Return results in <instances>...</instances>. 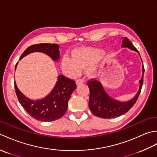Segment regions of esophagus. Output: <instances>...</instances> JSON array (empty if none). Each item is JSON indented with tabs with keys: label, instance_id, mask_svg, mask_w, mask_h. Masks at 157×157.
I'll return each mask as SVG.
<instances>
[{
	"label": "esophagus",
	"instance_id": "34e87169",
	"mask_svg": "<svg viewBox=\"0 0 157 157\" xmlns=\"http://www.w3.org/2000/svg\"><path fill=\"white\" fill-rule=\"evenodd\" d=\"M84 82V80L83 79H78L76 80V84L77 85H79V84H83V83Z\"/></svg>",
	"mask_w": 157,
	"mask_h": 157
}]
</instances>
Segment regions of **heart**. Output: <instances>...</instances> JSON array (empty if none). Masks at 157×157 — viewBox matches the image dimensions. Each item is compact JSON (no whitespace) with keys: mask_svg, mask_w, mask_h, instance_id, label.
Segmentation results:
<instances>
[{"mask_svg":"<svg viewBox=\"0 0 157 157\" xmlns=\"http://www.w3.org/2000/svg\"><path fill=\"white\" fill-rule=\"evenodd\" d=\"M72 57L65 56L62 59V67L71 75H76L81 68L89 67L98 59V52L90 48H79L73 52ZM92 72V69H90Z\"/></svg>","mask_w":157,"mask_h":157,"instance_id":"obj_1","label":"heart"}]
</instances>
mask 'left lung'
Wrapping results in <instances>:
<instances>
[{
    "mask_svg": "<svg viewBox=\"0 0 157 157\" xmlns=\"http://www.w3.org/2000/svg\"><path fill=\"white\" fill-rule=\"evenodd\" d=\"M122 38L123 47H128L131 50L138 52V50L134 47L128 38L122 37ZM142 69V77L140 80V86L138 93L131 101L125 102L117 101L110 98L105 93L101 83L94 78L89 79L87 84L90 89L89 108L90 111L94 115L104 119L117 117L128 112L134 105L140 94L143 81H144L143 76L144 73V67L143 64Z\"/></svg>",
    "mask_w": 157,
    "mask_h": 157,
    "instance_id": "8db88e82",
    "label": "left lung"
}]
</instances>
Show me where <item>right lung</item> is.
Wrapping results in <instances>:
<instances>
[{
	"instance_id": "obj_1",
	"label": "right lung",
	"mask_w": 157,
	"mask_h": 157,
	"mask_svg": "<svg viewBox=\"0 0 157 157\" xmlns=\"http://www.w3.org/2000/svg\"><path fill=\"white\" fill-rule=\"evenodd\" d=\"M33 52H42L53 60L59 59V45L49 43L33 44L25 49L20 59ZM17 63H16V66ZM15 66V68H16ZM15 92L18 101L26 112L33 118L41 121H52L61 118L67 110L68 101L73 91L76 88L75 82L73 79L59 75L58 81L48 96L42 100L33 101L26 98L19 90L15 82Z\"/></svg>"
}]
</instances>
